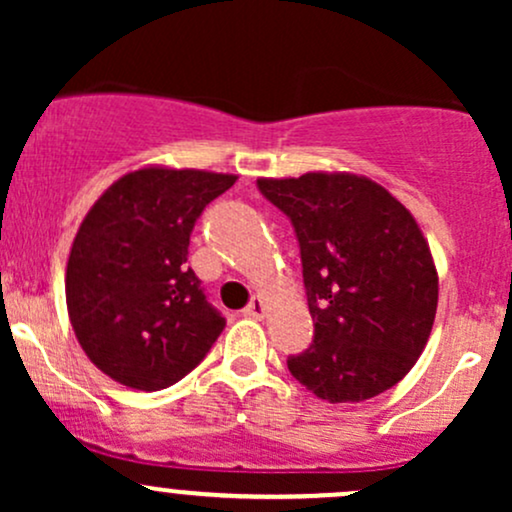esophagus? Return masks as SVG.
<instances>
[{
    "label": "esophagus",
    "mask_w": 512,
    "mask_h": 512,
    "mask_svg": "<svg viewBox=\"0 0 512 512\" xmlns=\"http://www.w3.org/2000/svg\"><path fill=\"white\" fill-rule=\"evenodd\" d=\"M243 315L245 317H262L264 315V301L260 296H255L252 298V301L245 305V310H243Z\"/></svg>",
    "instance_id": "34e87169"
}]
</instances>
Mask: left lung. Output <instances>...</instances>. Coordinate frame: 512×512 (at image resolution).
<instances>
[{
  "label": "left lung",
  "instance_id": "left-lung-1",
  "mask_svg": "<svg viewBox=\"0 0 512 512\" xmlns=\"http://www.w3.org/2000/svg\"><path fill=\"white\" fill-rule=\"evenodd\" d=\"M298 238L313 344L286 358L332 404L363 402L409 373L431 334L438 274L414 216L385 187L349 173L257 180Z\"/></svg>",
  "mask_w": 512,
  "mask_h": 512
}]
</instances>
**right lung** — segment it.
Masks as SVG:
<instances>
[{
  "label": "right lung",
  "mask_w": 512,
  "mask_h": 512,
  "mask_svg": "<svg viewBox=\"0 0 512 512\" xmlns=\"http://www.w3.org/2000/svg\"><path fill=\"white\" fill-rule=\"evenodd\" d=\"M236 175L142 168L93 204L67 262L69 320L86 356L132 390L175 385L226 317L187 267L192 228Z\"/></svg>",
  "instance_id": "1"
}]
</instances>
